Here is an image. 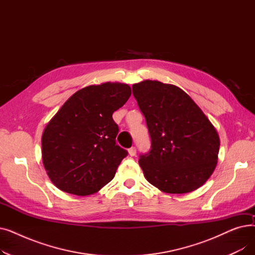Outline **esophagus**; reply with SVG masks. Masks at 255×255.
I'll return each instance as SVG.
<instances>
[{"label": "esophagus", "mask_w": 255, "mask_h": 255, "mask_svg": "<svg viewBox=\"0 0 255 255\" xmlns=\"http://www.w3.org/2000/svg\"><path fill=\"white\" fill-rule=\"evenodd\" d=\"M128 153H129L130 156H135V154H136L135 146H132V148H130V149L128 150Z\"/></svg>", "instance_id": "esophagus-1"}]
</instances>
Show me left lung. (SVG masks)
<instances>
[{
  "instance_id": "obj_1",
  "label": "left lung",
  "mask_w": 255,
  "mask_h": 255,
  "mask_svg": "<svg viewBox=\"0 0 255 255\" xmlns=\"http://www.w3.org/2000/svg\"><path fill=\"white\" fill-rule=\"evenodd\" d=\"M132 91L152 141L151 151L138 161L146 181L171 194L203 186L216 168L220 146L208 117L177 86L146 79Z\"/></svg>"
}]
</instances>
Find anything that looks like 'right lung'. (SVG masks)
I'll return each instance as SVG.
<instances>
[{
	"label": "right lung",
	"instance_id": "right-lung-1",
	"mask_svg": "<svg viewBox=\"0 0 255 255\" xmlns=\"http://www.w3.org/2000/svg\"><path fill=\"white\" fill-rule=\"evenodd\" d=\"M131 95L127 84L104 83L75 92L42 133V162L60 190L90 195L110 183L127 151L116 143L113 114Z\"/></svg>",
	"mask_w": 255,
	"mask_h": 255
}]
</instances>
